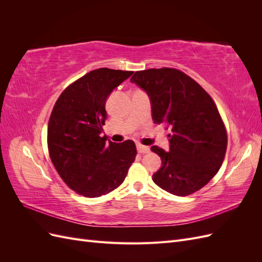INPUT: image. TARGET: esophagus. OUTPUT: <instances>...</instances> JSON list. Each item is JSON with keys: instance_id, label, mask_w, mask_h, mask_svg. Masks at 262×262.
<instances>
[{"instance_id": "obj_1", "label": "esophagus", "mask_w": 262, "mask_h": 262, "mask_svg": "<svg viewBox=\"0 0 262 262\" xmlns=\"http://www.w3.org/2000/svg\"><path fill=\"white\" fill-rule=\"evenodd\" d=\"M137 149L138 152L141 154H144V153H148L149 152V147L148 146H144L142 144H137Z\"/></svg>"}]
</instances>
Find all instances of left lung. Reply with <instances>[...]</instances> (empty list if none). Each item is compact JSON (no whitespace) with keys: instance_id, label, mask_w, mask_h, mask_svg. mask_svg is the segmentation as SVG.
I'll return each instance as SVG.
<instances>
[{"instance_id":"1","label":"left lung","mask_w":262,"mask_h":262,"mask_svg":"<svg viewBox=\"0 0 262 262\" xmlns=\"http://www.w3.org/2000/svg\"><path fill=\"white\" fill-rule=\"evenodd\" d=\"M130 81L147 94L154 123L171 129L169 152L150 147L162 160L153 181L179 196L200 190L221 168L227 145L225 126L213 99L176 69L138 71Z\"/></svg>"}]
</instances>
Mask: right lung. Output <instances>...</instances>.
<instances>
[{
    "mask_svg": "<svg viewBox=\"0 0 262 262\" xmlns=\"http://www.w3.org/2000/svg\"><path fill=\"white\" fill-rule=\"evenodd\" d=\"M132 71L102 68L91 71L63 92L48 124L52 164L66 184L78 194L97 198L120 186L137 148L131 140L122 143L100 137L107 119L106 101Z\"/></svg>",
    "mask_w": 262,
    "mask_h": 262,
    "instance_id": "1",
    "label": "right lung"
}]
</instances>
